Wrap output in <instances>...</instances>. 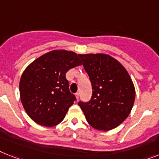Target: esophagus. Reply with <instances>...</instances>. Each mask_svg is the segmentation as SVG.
<instances>
[{
	"label": "esophagus",
	"mask_w": 159,
	"mask_h": 159,
	"mask_svg": "<svg viewBox=\"0 0 159 159\" xmlns=\"http://www.w3.org/2000/svg\"><path fill=\"white\" fill-rule=\"evenodd\" d=\"M75 98H76V100H79V98H80V93H75Z\"/></svg>",
	"instance_id": "1"
}]
</instances>
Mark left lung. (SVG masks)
I'll use <instances>...</instances> for the list:
<instances>
[{
  "mask_svg": "<svg viewBox=\"0 0 159 159\" xmlns=\"http://www.w3.org/2000/svg\"><path fill=\"white\" fill-rule=\"evenodd\" d=\"M89 75L93 95L89 102L78 105L88 123L95 129L109 131L117 128L129 115L136 91L128 72L108 54H80Z\"/></svg>",
  "mask_w": 159,
  "mask_h": 159,
  "instance_id": "left-lung-1",
  "label": "left lung"
}]
</instances>
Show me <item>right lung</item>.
Returning a JSON list of instances; mask_svg holds the SVG:
<instances>
[{"instance_id":"add662e5","label":"right lung","mask_w":159,"mask_h":159,"mask_svg":"<svg viewBox=\"0 0 159 159\" xmlns=\"http://www.w3.org/2000/svg\"><path fill=\"white\" fill-rule=\"evenodd\" d=\"M80 54L61 49L44 53L23 71L19 82L23 108L34 122L45 127L60 124L76 100L66 73L82 65Z\"/></svg>"}]
</instances>
